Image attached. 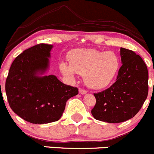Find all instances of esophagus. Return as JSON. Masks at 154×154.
<instances>
[{"instance_id": "esophagus-1", "label": "esophagus", "mask_w": 154, "mask_h": 154, "mask_svg": "<svg viewBox=\"0 0 154 154\" xmlns=\"http://www.w3.org/2000/svg\"><path fill=\"white\" fill-rule=\"evenodd\" d=\"M79 93H80L81 94H87V91H85V90L82 89V88H79Z\"/></svg>"}]
</instances>
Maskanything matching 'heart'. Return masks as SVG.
<instances>
[{"label":"heart","instance_id":"1","mask_svg":"<svg viewBox=\"0 0 154 154\" xmlns=\"http://www.w3.org/2000/svg\"><path fill=\"white\" fill-rule=\"evenodd\" d=\"M70 63L62 61L60 69L70 81L75 80L76 74L84 75L87 86L101 89L112 83L120 69V59L114 51H100L91 48H81L69 55Z\"/></svg>","mask_w":154,"mask_h":154}]
</instances>
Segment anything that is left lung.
Listing matches in <instances>:
<instances>
[{"instance_id":"1","label":"left lung","mask_w":154,"mask_h":154,"mask_svg":"<svg viewBox=\"0 0 154 154\" xmlns=\"http://www.w3.org/2000/svg\"><path fill=\"white\" fill-rule=\"evenodd\" d=\"M122 66L117 80L108 89L94 94L97 102L91 114L96 120L121 123L133 118L148 94V71L144 60L134 51L121 48Z\"/></svg>"}]
</instances>
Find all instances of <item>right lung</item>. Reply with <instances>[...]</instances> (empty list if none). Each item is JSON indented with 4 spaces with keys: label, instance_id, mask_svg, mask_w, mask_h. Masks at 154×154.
Instances as JSON below:
<instances>
[{
    "label": "right lung",
    "instance_id": "1",
    "mask_svg": "<svg viewBox=\"0 0 154 154\" xmlns=\"http://www.w3.org/2000/svg\"><path fill=\"white\" fill-rule=\"evenodd\" d=\"M52 45L38 44L16 57L6 80L10 108L20 118L35 124L57 121L66 103L79 94L77 88L47 75Z\"/></svg>",
    "mask_w": 154,
    "mask_h": 154
}]
</instances>
